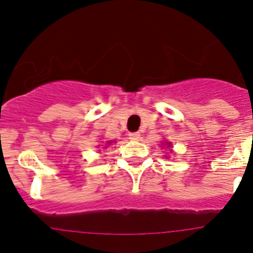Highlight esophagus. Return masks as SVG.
Segmentation results:
<instances>
[{
  "mask_svg": "<svg viewBox=\"0 0 253 253\" xmlns=\"http://www.w3.org/2000/svg\"><path fill=\"white\" fill-rule=\"evenodd\" d=\"M129 138L133 140H138L140 138V134L139 133H129Z\"/></svg>",
  "mask_w": 253,
  "mask_h": 253,
  "instance_id": "1",
  "label": "esophagus"
}]
</instances>
